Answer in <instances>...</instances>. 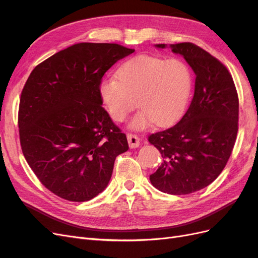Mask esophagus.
I'll return each instance as SVG.
<instances>
[{
	"label": "esophagus",
	"mask_w": 258,
	"mask_h": 258,
	"mask_svg": "<svg viewBox=\"0 0 258 258\" xmlns=\"http://www.w3.org/2000/svg\"><path fill=\"white\" fill-rule=\"evenodd\" d=\"M128 143L130 148H137L140 145V138L135 134H128L127 135Z\"/></svg>",
	"instance_id": "obj_1"
}]
</instances>
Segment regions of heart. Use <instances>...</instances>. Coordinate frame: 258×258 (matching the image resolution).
I'll return each mask as SVG.
<instances>
[{
  "instance_id": "1",
  "label": "heart",
  "mask_w": 258,
  "mask_h": 258,
  "mask_svg": "<svg viewBox=\"0 0 258 258\" xmlns=\"http://www.w3.org/2000/svg\"><path fill=\"white\" fill-rule=\"evenodd\" d=\"M191 70L181 59L138 56L124 62L116 77L100 85V96L115 121L126 119L138 105L142 108L131 121L134 129H144L154 121L168 126L181 117L190 101Z\"/></svg>"
}]
</instances>
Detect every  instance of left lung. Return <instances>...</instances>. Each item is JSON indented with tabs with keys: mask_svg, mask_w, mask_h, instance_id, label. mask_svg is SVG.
Returning a JSON list of instances; mask_svg holds the SVG:
<instances>
[{
	"mask_svg": "<svg viewBox=\"0 0 258 258\" xmlns=\"http://www.w3.org/2000/svg\"><path fill=\"white\" fill-rule=\"evenodd\" d=\"M170 47L182 54L196 74L195 92L181 120L148 137L163 158L150 179L162 192L187 195L210 185L227 163L237 139L239 99L232 77L220 60L192 43Z\"/></svg>",
	"mask_w": 258,
	"mask_h": 258,
	"instance_id": "8db88e82",
	"label": "left lung"
}]
</instances>
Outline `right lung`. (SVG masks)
<instances>
[{
	"label": "right lung",
	"mask_w": 258,
	"mask_h": 258,
	"mask_svg": "<svg viewBox=\"0 0 258 258\" xmlns=\"http://www.w3.org/2000/svg\"><path fill=\"white\" fill-rule=\"evenodd\" d=\"M134 51L118 44H75L28 77L18 112L21 150L36 177L58 197H96L110 182L117 156L128 151L126 135L102 107L100 84Z\"/></svg>",
	"instance_id": "1"
}]
</instances>
